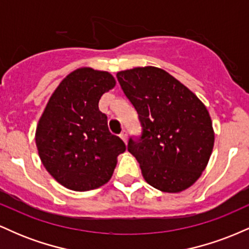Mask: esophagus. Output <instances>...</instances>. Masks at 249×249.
I'll list each match as a JSON object with an SVG mask.
<instances>
[{"label": "esophagus", "mask_w": 249, "mask_h": 249, "mask_svg": "<svg viewBox=\"0 0 249 249\" xmlns=\"http://www.w3.org/2000/svg\"><path fill=\"white\" fill-rule=\"evenodd\" d=\"M119 137H121V138L123 139V142H124L125 144H126V142H127V133H126V131L123 130L122 133L119 134Z\"/></svg>", "instance_id": "esophagus-1"}]
</instances>
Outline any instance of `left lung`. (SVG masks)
I'll list each match as a JSON object with an SVG mask.
<instances>
[{
    "label": "left lung",
    "mask_w": 249,
    "mask_h": 249,
    "mask_svg": "<svg viewBox=\"0 0 249 249\" xmlns=\"http://www.w3.org/2000/svg\"><path fill=\"white\" fill-rule=\"evenodd\" d=\"M123 92L136 108L142 136L127 150L147 184L167 193L192 186L207 166L214 131L206 107L165 70L134 68L117 73Z\"/></svg>",
    "instance_id": "8db88e82"
}]
</instances>
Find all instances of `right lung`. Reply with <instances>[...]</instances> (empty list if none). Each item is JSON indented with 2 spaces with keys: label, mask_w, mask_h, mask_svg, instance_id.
<instances>
[{
  "label": "right lung",
  "mask_w": 249,
  "mask_h": 249,
  "mask_svg": "<svg viewBox=\"0 0 249 249\" xmlns=\"http://www.w3.org/2000/svg\"><path fill=\"white\" fill-rule=\"evenodd\" d=\"M107 71L81 68L69 73L51 95L36 128V146L47 171L64 187L78 192L107 184L126 150L108 131L99 111L101 97L115 88Z\"/></svg>",
  "instance_id": "obj_1"
}]
</instances>
